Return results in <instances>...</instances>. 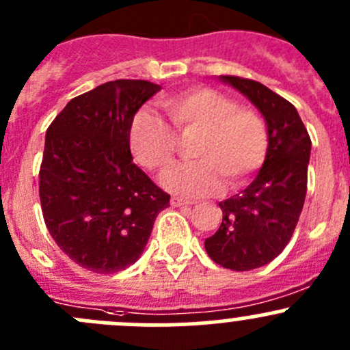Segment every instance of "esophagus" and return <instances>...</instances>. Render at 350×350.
Wrapping results in <instances>:
<instances>
[{
  "label": "esophagus",
  "mask_w": 350,
  "mask_h": 350,
  "mask_svg": "<svg viewBox=\"0 0 350 350\" xmlns=\"http://www.w3.org/2000/svg\"><path fill=\"white\" fill-rule=\"evenodd\" d=\"M171 204H172V206L178 208V206H188V204H191V203H189L188 200H183V198H179V196H172L171 198Z\"/></svg>",
  "instance_id": "34e87169"
}]
</instances>
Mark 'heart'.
I'll return each instance as SVG.
<instances>
[{
  "label": "heart",
  "mask_w": 350,
  "mask_h": 350,
  "mask_svg": "<svg viewBox=\"0 0 350 350\" xmlns=\"http://www.w3.org/2000/svg\"><path fill=\"white\" fill-rule=\"evenodd\" d=\"M161 107L171 126L150 109L135 113L129 126V146L135 161L152 172H164L178 152V139L195 135L191 157L196 161L171 169L162 178L169 191L183 196H206L220 191L224 182L237 188L264 165L269 132L262 116L237 107L232 98L211 88H191L165 96Z\"/></svg>",
  "instance_id": "1"
}]
</instances>
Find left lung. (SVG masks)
<instances>
[{
	"mask_svg": "<svg viewBox=\"0 0 350 350\" xmlns=\"http://www.w3.org/2000/svg\"><path fill=\"white\" fill-rule=\"evenodd\" d=\"M266 120L269 152L241 195L221 201L220 228L204 241L208 256L232 271H250L280 256L291 241L306 196L312 140L296 108L257 81L220 76Z\"/></svg>",
	"mask_w": 350,
	"mask_h": 350,
	"instance_id": "left-lung-1",
	"label": "left lung"
}]
</instances>
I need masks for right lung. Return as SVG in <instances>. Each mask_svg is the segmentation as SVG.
Masks as SVG:
<instances>
[{"label": "right lung", "mask_w": 350, "mask_h": 350, "mask_svg": "<svg viewBox=\"0 0 350 350\" xmlns=\"http://www.w3.org/2000/svg\"><path fill=\"white\" fill-rule=\"evenodd\" d=\"M161 91L116 79L72 98L45 133L38 172L49 234L81 267L111 274L137 262L171 196L133 164L129 126Z\"/></svg>", "instance_id": "right-lung-1"}]
</instances>
